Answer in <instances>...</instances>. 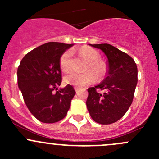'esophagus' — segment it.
<instances>
[{
  "label": "esophagus",
  "mask_w": 159,
  "mask_h": 159,
  "mask_svg": "<svg viewBox=\"0 0 159 159\" xmlns=\"http://www.w3.org/2000/svg\"><path fill=\"white\" fill-rule=\"evenodd\" d=\"M74 89H75V91H76V92H78V91L80 90V88H78V87H75V88H74Z\"/></svg>",
  "instance_id": "1"
}]
</instances>
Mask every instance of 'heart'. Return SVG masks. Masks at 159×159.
Segmentation results:
<instances>
[{
    "instance_id": "heart-1",
    "label": "heart",
    "mask_w": 159,
    "mask_h": 159,
    "mask_svg": "<svg viewBox=\"0 0 159 159\" xmlns=\"http://www.w3.org/2000/svg\"><path fill=\"white\" fill-rule=\"evenodd\" d=\"M80 55L85 59L89 64L86 70H91L94 72L86 71L84 73H77L71 72L65 77V82L70 85L76 87H82V86L89 84L95 81L97 79H102L106 75L108 67L105 62L100 60V54L98 51L90 47H82L78 50ZM72 51L70 50H67L62 54L60 57V68L64 72H68L70 69V61H71Z\"/></svg>"
}]
</instances>
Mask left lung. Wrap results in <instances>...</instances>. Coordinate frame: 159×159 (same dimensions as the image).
Returning <instances> with one entry per match:
<instances>
[{"instance_id":"obj_1","label":"left lung","mask_w":159,"mask_h":159,"mask_svg":"<svg viewBox=\"0 0 159 159\" xmlns=\"http://www.w3.org/2000/svg\"><path fill=\"white\" fill-rule=\"evenodd\" d=\"M89 45L105 53L108 58V72L103 81L88 89L86 105L94 121L112 124L122 118L132 103L138 82L137 65L129 54L111 44Z\"/></svg>"}]
</instances>
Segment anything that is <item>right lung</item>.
<instances>
[{"label":"right lung","instance_id":"1","mask_svg":"<svg viewBox=\"0 0 159 159\" xmlns=\"http://www.w3.org/2000/svg\"><path fill=\"white\" fill-rule=\"evenodd\" d=\"M74 44L48 42L26 54L17 68V84L30 113L40 121L54 123L66 116L75 94L61 83L60 57ZM56 90V92H54Z\"/></svg>","mask_w":159,"mask_h":159}]
</instances>
